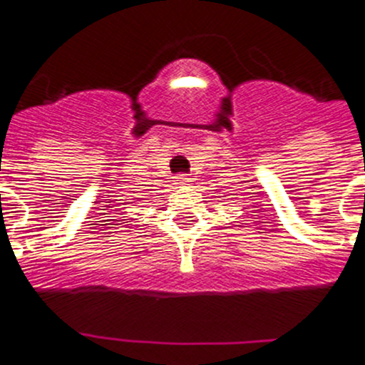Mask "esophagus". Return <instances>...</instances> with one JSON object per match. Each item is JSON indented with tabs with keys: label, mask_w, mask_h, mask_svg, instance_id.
Masks as SVG:
<instances>
[{
	"label": "esophagus",
	"mask_w": 365,
	"mask_h": 365,
	"mask_svg": "<svg viewBox=\"0 0 365 365\" xmlns=\"http://www.w3.org/2000/svg\"><path fill=\"white\" fill-rule=\"evenodd\" d=\"M188 182H190V179L186 175H179V177H177V185L185 186V185H188Z\"/></svg>",
	"instance_id": "34e87169"
}]
</instances>
